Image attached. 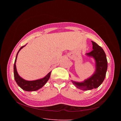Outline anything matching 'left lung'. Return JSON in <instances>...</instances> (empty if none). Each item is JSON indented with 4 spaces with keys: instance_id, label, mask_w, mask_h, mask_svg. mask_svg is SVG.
I'll list each match as a JSON object with an SVG mask.
<instances>
[{
    "instance_id": "8db88e82",
    "label": "left lung",
    "mask_w": 121,
    "mask_h": 121,
    "mask_svg": "<svg viewBox=\"0 0 121 121\" xmlns=\"http://www.w3.org/2000/svg\"><path fill=\"white\" fill-rule=\"evenodd\" d=\"M93 50L86 54L93 57L95 61V71L90 77L81 82L72 81L73 84L78 88L82 90H91L99 86L103 82L108 69V61L105 53L101 47L93 41Z\"/></svg>"
}]
</instances>
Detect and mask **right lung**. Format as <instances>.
I'll return each mask as SVG.
<instances>
[{"label":"right lung","instance_id":"obj_1","mask_svg":"<svg viewBox=\"0 0 121 121\" xmlns=\"http://www.w3.org/2000/svg\"><path fill=\"white\" fill-rule=\"evenodd\" d=\"M26 45L21 47L20 48L19 50L18 51V52L17 54V56L16 57V60H15V61H14V65H13L14 78L17 85H19L23 90L27 91H36L40 89L41 88H42L46 83V82L48 81V80L50 78L51 72H52V71L50 72L44 78L40 79H38V80H33V81H27V80H25L22 78H21V77L19 75V74H18L17 72V71L16 63L18 53H19L21 49H22Z\"/></svg>","mask_w":121,"mask_h":121}]
</instances>
